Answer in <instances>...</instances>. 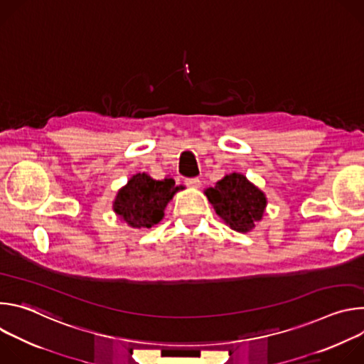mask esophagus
I'll return each instance as SVG.
<instances>
[{"label": "esophagus", "instance_id": "1", "mask_svg": "<svg viewBox=\"0 0 364 364\" xmlns=\"http://www.w3.org/2000/svg\"><path fill=\"white\" fill-rule=\"evenodd\" d=\"M186 184H187L188 187H191V188H200L201 181H200L198 178H187V180H186Z\"/></svg>", "mask_w": 364, "mask_h": 364}]
</instances>
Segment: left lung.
Instances as JSON below:
<instances>
[{"label": "left lung", "mask_w": 364, "mask_h": 364, "mask_svg": "<svg viewBox=\"0 0 364 364\" xmlns=\"http://www.w3.org/2000/svg\"><path fill=\"white\" fill-rule=\"evenodd\" d=\"M216 215L235 232L247 233L262 220L268 198L240 173L226 174L215 187L204 190Z\"/></svg>", "instance_id": "1"}]
</instances>
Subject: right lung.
Wrapping results in <instances>:
<instances>
[{"mask_svg": "<svg viewBox=\"0 0 364 364\" xmlns=\"http://www.w3.org/2000/svg\"><path fill=\"white\" fill-rule=\"evenodd\" d=\"M181 190L173 178L154 180L146 173L132 176L112 201L115 215L129 228L145 230L164 219L167 204Z\"/></svg>", "mask_w": 364, "mask_h": 364, "instance_id": "right-lung-1", "label": "right lung"}]
</instances>
